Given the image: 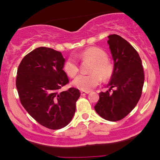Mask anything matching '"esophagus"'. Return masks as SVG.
Masks as SVG:
<instances>
[{
    "label": "esophagus",
    "mask_w": 160,
    "mask_h": 160,
    "mask_svg": "<svg viewBox=\"0 0 160 160\" xmlns=\"http://www.w3.org/2000/svg\"><path fill=\"white\" fill-rule=\"evenodd\" d=\"M80 93H81V95H87V94L89 93V92H86V91H81L80 92Z\"/></svg>",
    "instance_id": "1"
}]
</instances>
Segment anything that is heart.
Returning <instances> with one entry per match:
<instances>
[{
  "instance_id": "obj_1",
  "label": "heart",
  "mask_w": 160,
  "mask_h": 160,
  "mask_svg": "<svg viewBox=\"0 0 160 160\" xmlns=\"http://www.w3.org/2000/svg\"><path fill=\"white\" fill-rule=\"evenodd\" d=\"M76 56L82 61L92 62V65L89 68L90 74H80L73 80L72 85L75 88L88 92L101 83V78L107 81L114 74V65L109 60L107 53L101 48H88ZM63 69L68 77L74 78L79 72L78 62L73 57H70L65 61Z\"/></svg>"
}]
</instances>
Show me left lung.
Segmentation results:
<instances>
[{"instance_id": "1", "label": "left lung", "mask_w": 160, "mask_h": 160, "mask_svg": "<svg viewBox=\"0 0 160 160\" xmlns=\"http://www.w3.org/2000/svg\"><path fill=\"white\" fill-rule=\"evenodd\" d=\"M108 44L114 59V74L106 92H100L95 109L100 116L110 122L126 117L141 98L144 75L142 60L132 46L120 36H108ZM112 88L115 89L112 93Z\"/></svg>"}]
</instances>
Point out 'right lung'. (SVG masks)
Segmentation results:
<instances>
[{
    "label": "right lung",
    "instance_id": "1",
    "mask_svg": "<svg viewBox=\"0 0 160 160\" xmlns=\"http://www.w3.org/2000/svg\"><path fill=\"white\" fill-rule=\"evenodd\" d=\"M64 63L61 52L40 47L25 56L17 71L21 103L38 124L51 130L64 128L71 122L80 96L79 89L73 87L60 92L69 82Z\"/></svg>",
    "mask_w": 160,
    "mask_h": 160
}]
</instances>
